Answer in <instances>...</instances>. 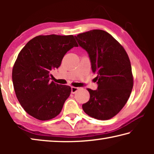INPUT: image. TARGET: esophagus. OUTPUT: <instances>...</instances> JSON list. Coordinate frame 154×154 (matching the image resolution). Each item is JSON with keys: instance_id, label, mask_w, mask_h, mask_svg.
<instances>
[{"instance_id": "1", "label": "esophagus", "mask_w": 154, "mask_h": 154, "mask_svg": "<svg viewBox=\"0 0 154 154\" xmlns=\"http://www.w3.org/2000/svg\"><path fill=\"white\" fill-rule=\"evenodd\" d=\"M79 90V88H76V87H72L71 88V93L72 94H75L77 91Z\"/></svg>"}]
</instances>
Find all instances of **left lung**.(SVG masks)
<instances>
[{"mask_svg":"<svg viewBox=\"0 0 154 154\" xmlns=\"http://www.w3.org/2000/svg\"><path fill=\"white\" fill-rule=\"evenodd\" d=\"M80 47L89 55L98 88H88L89 101L83 104L88 116L107 120L126 105L133 87V76L128 56L118 41L102 30H92L75 36Z\"/></svg>","mask_w":154,"mask_h":154,"instance_id":"1","label":"left lung"}]
</instances>
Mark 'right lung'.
I'll return each instance as SVG.
<instances>
[{"label": "right lung", "mask_w": 154, "mask_h": 154, "mask_svg": "<svg viewBox=\"0 0 154 154\" xmlns=\"http://www.w3.org/2000/svg\"><path fill=\"white\" fill-rule=\"evenodd\" d=\"M78 47L72 35H39L28 41L18 54L12 71L17 98L30 116L45 121L60 113L71 88L50 81L68 51Z\"/></svg>", "instance_id": "add662e5"}]
</instances>
